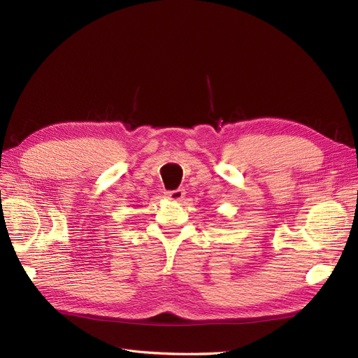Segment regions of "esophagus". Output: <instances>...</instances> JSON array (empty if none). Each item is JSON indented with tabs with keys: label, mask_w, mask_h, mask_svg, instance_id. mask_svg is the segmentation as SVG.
I'll return each mask as SVG.
<instances>
[{
	"label": "esophagus",
	"mask_w": 358,
	"mask_h": 358,
	"mask_svg": "<svg viewBox=\"0 0 358 358\" xmlns=\"http://www.w3.org/2000/svg\"><path fill=\"white\" fill-rule=\"evenodd\" d=\"M166 196H167V199H170V200L180 201L183 197H185V189H183V188H178V189H173V191H167Z\"/></svg>",
	"instance_id": "34e87169"
}]
</instances>
